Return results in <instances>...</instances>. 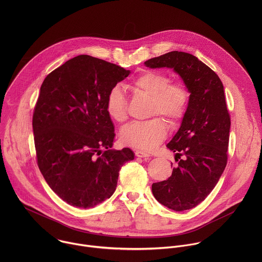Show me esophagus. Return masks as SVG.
Listing matches in <instances>:
<instances>
[{"label": "esophagus", "mask_w": 262, "mask_h": 262, "mask_svg": "<svg viewBox=\"0 0 262 262\" xmlns=\"http://www.w3.org/2000/svg\"><path fill=\"white\" fill-rule=\"evenodd\" d=\"M135 155L137 157H149L150 154L146 151H142V150H136L135 151Z\"/></svg>", "instance_id": "esophagus-1"}]
</instances>
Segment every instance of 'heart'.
I'll use <instances>...</instances> for the list:
<instances>
[{
    "instance_id": "obj_1",
    "label": "heart",
    "mask_w": 262,
    "mask_h": 262,
    "mask_svg": "<svg viewBox=\"0 0 262 262\" xmlns=\"http://www.w3.org/2000/svg\"><path fill=\"white\" fill-rule=\"evenodd\" d=\"M132 90L139 96L151 99L149 117H163L166 122L176 126L187 113L190 94L183 82H171L170 75L161 71H145L131 82ZM106 111L109 117L123 123L128 119V101L122 90L112 88L106 98ZM164 121L153 118L145 122H134L121 130V141L136 149H154L166 137Z\"/></svg>"
}]
</instances>
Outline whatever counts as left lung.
Listing matches in <instances>:
<instances>
[{"label":"left lung","mask_w":262,"mask_h":262,"mask_svg":"<svg viewBox=\"0 0 262 262\" xmlns=\"http://www.w3.org/2000/svg\"><path fill=\"white\" fill-rule=\"evenodd\" d=\"M144 64L173 69L190 93L181 128L166 145L177 153L179 165L166 181L152 185L160 204L174 211L188 210L209 195L227 164L231 119L224 86L214 71L187 52L171 51Z\"/></svg>","instance_id":"obj_1"}]
</instances>
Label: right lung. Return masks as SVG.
<instances>
[{
	"instance_id": "1",
	"label": "right lung",
	"mask_w": 262,
	"mask_h": 262,
	"mask_svg": "<svg viewBox=\"0 0 262 262\" xmlns=\"http://www.w3.org/2000/svg\"><path fill=\"white\" fill-rule=\"evenodd\" d=\"M130 71L81 54L47 75L32 126L37 164L48 186L76 208L109 199L130 148L112 150L115 130L106 111L109 91Z\"/></svg>"
}]
</instances>
